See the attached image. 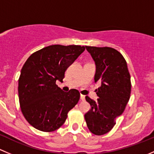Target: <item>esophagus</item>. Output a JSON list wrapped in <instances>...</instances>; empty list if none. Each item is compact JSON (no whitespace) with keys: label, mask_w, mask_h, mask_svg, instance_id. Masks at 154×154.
<instances>
[{"label":"esophagus","mask_w":154,"mask_h":154,"mask_svg":"<svg viewBox=\"0 0 154 154\" xmlns=\"http://www.w3.org/2000/svg\"><path fill=\"white\" fill-rule=\"evenodd\" d=\"M81 100L82 101H85V96H83V95H81Z\"/></svg>","instance_id":"1"}]
</instances>
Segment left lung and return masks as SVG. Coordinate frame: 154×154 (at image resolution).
<instances>
[{
  "mask_svg": "<svg viewBox=\"0 0 154 154\" xmlns=\"http://www.w3.org/2000/svg\"><path fill=\"white\" fill-rule=\"evenodd\" d=\"M96 65L95 82H100L96 90L97 101L86 96L91 109L85 115L88 129L97 136L111 131L116 119L122 114L131 97V75L126 60L111 47L85 46Z\"/></svg>",
  "mask_w": 154,
  "mask_h": 154,
  "instance_id": "obj_1",
  "label": "left lung"
}]
</instances>
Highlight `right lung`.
Returning a JSON list of instances; mask_svg holds the SVG:
<instances>
[{
  "instance_id": "obj_1",
  "label": "right lung",
  "mask_w": 154,
  "mask_h": 154,
  "mask_svg": "<svg viewBox=\"0 0 154 154\" xmlns=\"http://www.w3.org/2000/svg\"><path fill=\"white\" fill-rule=\"evenodd\" d=\"M85 50L79 45L48 46L32 54L23 64L18 79L19 103L35 128L43 132L58 129L79 102V90L64 92L56 81L63 82L68 66Z\"/></svg>"
}]
</instances>
